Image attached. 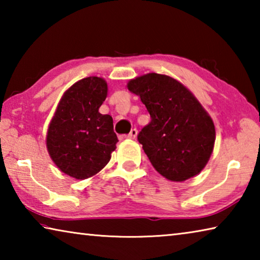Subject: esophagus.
<instances>
[{"instance_id": "1", "label": "esophagus", "mask_w": 260, "mask_h": 260, "mask_svg": "<svg viewBox=\"0 0 260 260\" xmlns=\"http://www.w3.org/2000/svg\"><path fill=\"white\" fill-rule=\"evenodd\" d=\"M136 135H138V129L133 128V129H132V131L129 132V134L126 136V138H128V139H135Z\"/></svg>"}]
</instances>
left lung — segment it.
<instances>
[{
  "instance_id": "obj_1",
  "label": "left lung",
  "mask_w": 260,
  "mask_h": 260,
  "mask_svg": "<svg viewBox=\"0 0 260 260\" xmlns=\"http://www.w3.org/2000/svg\"><path fill=\"white\" fill-rule=\"evenodd\" d=\"M127 88L150 113L138 140L157 172L171 181L199 174L213 151L215 129L195 96L178 80L158 73L135 78Z\"/></svg>"
}]
</instances>
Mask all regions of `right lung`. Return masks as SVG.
<instances>
[{
  "mask_svg": "<svg viewBox=\"0 0 260 260\" xmlns=\"http://www.w3.org/2000/svg\"><path fill=\"white\" fill-rule=\"evenodd\" d=\"M107 95L104 79H81L65 91L50 121L48 152L61 172L74 179L99 173L116 149L112 117L99 112Z\"/></svg>",
  "mask_w": 260,
  "mask_h": 260,
  "instance_id": "add662e5",
  "label": "right lung"
}]
</instances>
